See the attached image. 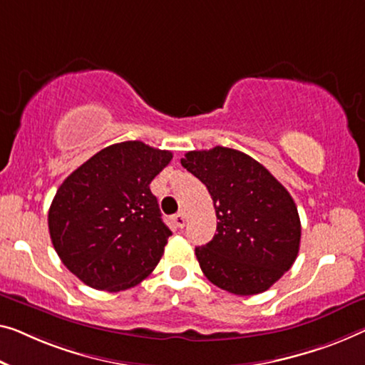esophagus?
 Here are the masks:
<instances>
[{"label":"esophagus","instance_id":"obj_1","mask_svg":"<svg viewBox=\"0 0 365 365\" xmlns=\"http://www.w3.org/2000/svg\"><path fill=\"white\" fill-rule=\"evenodd\" d=\"M172 220H173V222H175L177 227H183L185 222H187V215H185L183 211H180V213H177L172 217Z\"/></svg>","mask_w":365,"mask_h":365}]
</instances>
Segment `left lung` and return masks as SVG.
<instances>
[{"instance_id":"obj_1","label":"left lung","mask_w":365,"mask_h":365,"mask_svg":"<svg viewBox=\"0 0 365 365\" xmlns=\"http://www.w3.org/2000/svg\"><path fill=\"white\" fill-rule=\"evenodd\" d=\"M206 185L216 235L195 249L211 284L235 295H257L295 262L302 225L290 193L251 155L230 148L190 150L180 160Z\"/></svg>"}]
</instances>
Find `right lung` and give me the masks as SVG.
I'll return each mask as SVG.
<instances>
[{
    "label": "right lung",
    "mask_w": 365,
    "mask_h": 365,
    "mask_svg": "<svg viewBox=\"0 0 365 365\" xmlns=\"http://www.w3.org/2000/svg\"><path fill=\"white\" fill-rule=\"evenodd\" d=\"M170 160V150L126 140L96 152L58 187L48 232L65 267L85 285L128 290L159 264L172 231L149 185Z\"/></svg>",
    "instance_id": "1"
}]
</instances>
